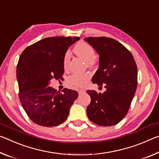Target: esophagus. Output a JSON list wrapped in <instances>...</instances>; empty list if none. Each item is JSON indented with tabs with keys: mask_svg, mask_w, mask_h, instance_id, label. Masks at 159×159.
<instances>
[{
	"mask_svg": "<svg viewBox=\"0 0 159 159\" xmlns=\"http://www.w3.org/2000/svg\"><path fill=\"white\" fill-rule=\"evenodd\" d=\"M84 92H85L84 89H79V90H78V93H79L80 94H81V93H83Z\"/></svg>",
	"mask_w": 159,
	"mask_h": 159,
	"instance_id": "esophagus-1",
	"label": "esophagus"
}]
</instances>
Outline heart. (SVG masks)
<instances>
[{"instance_id": "1", "label": "heart", "mask_w": 159, "mask_h": 159, "mask_svg": "<svg viewBox=\"0 0 159 159\" xmlns=\"http://www.w3.org/2000/svg\"><path fill=\"white\" fill-rule=\"evenodd\" d=\"M74 53L80 58L84 60L87 62L89 66H92L95 62L96 52L92 46L85 42H80L75 45L73 48ZM70 58V55L69 52H67L64 57V67H67L68 66ZM91 77L89 73L83 74H73L69 77L68 81L69 84L75 87H84L87 84L89 78Z\"/></svg>"}]
</instances>
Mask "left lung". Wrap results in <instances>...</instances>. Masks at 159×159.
<instances>
[{"instance_id":"8db88e82","label":"left lung","mask_w":159,"mask_h":159,"mask_svg":"<svg viewBox=\"0 0 159 159\" xmlns=\"http://www.w3.org/2000/svg\"><path fill=\"white\" fill-rule=\"evenodd\" d=\"M84 41L99 55L98 69L92 81L106 89L103 93L87 91L91 97L87 116L98 125H115L126 116L136 92V62L130 52L113 39L87 37Z\"/></svg>"}]
</instances>
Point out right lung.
I'll list each match as a JSON object with an SVG mask.
<instances>
[{"label": "right lung", "mask_w": 159, "mask_h": 159, "mask_svg": "<svg viewBox=\"0 0 159 159\" xmlns=\"http://www.w3.org/2000/svg\"><path fill=\"white\" fill-rule=\"evenodd\" d=\"M80 37L43 39L25 49L17 66L19 98L34 123L53 127L64 123L78 97L76 91L65 88L57 92L49 86L52 79L61 80L64 57L68 47Z\"/></svg>", "instance_id": "right-lung-1"}]
</instances>
